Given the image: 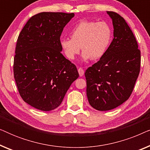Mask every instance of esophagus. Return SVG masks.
Masks as SVG:
<instances>
[{
  "instance_id": "esophagus-1",
  "label": "esophagus",
  "mask_w": 150,
  "mask_h": 150,
  "mask_svg": "<svg viewBox=\"0 0 150 150\" xmlns=\"http://www.w3.org/2000/svg\"><path fill=\"white\" fill-rule=\"evenodd\" d=\"M78 71H79V75L80 76H83L84 75V74H85V71H84V69L83 68H81V67H79V69H78Z\"/></svg>"
}]
</instances>
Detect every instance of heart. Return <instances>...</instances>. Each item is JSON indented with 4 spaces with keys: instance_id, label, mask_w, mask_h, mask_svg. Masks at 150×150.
<instances>
[{
    "instance_id": "heart-1",
    "label": "heart",
    "mask_w": 150,
    "mask_h": 150,
    "mask_svg": "<svg viewBox=\"0 0 150 150\" xmlns=\"http://www.w3.org/2000/svg\"><path fill=\"white\" fill-rule=\"evenodd\" d=\"M71 39L61 38L59 44L67 59L73 60L80 50L84 61L97 60L103 57L112 39V30L105 22L83 20L69 33Z\"/></svg>"
}]
</instances>
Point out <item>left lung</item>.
Wrapping results in <instances>:
<instances>
[{
  "mask_svg": "<svg viewBox=\"0 0 150 150\" xmlns=\"http://www.w3.org/2000/svg\"><path fill=\"white\" fill-rule=\"evenodd\" d=\"M113 25V40L105 54L86 70L87 96L98 110H112L126 101L140 71L141 52L122 16L106 11Z\"/></svg>",
  "mask_w": 150,
  "mask_h": 150,
  "instance_id": "8db88e82",
  "label": "left lung"
}]
</instances>
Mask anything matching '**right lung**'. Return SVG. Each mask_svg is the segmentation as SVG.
I'll list each match as a JSON object with an SVG mask.
<instances>
[{"label":"right lung","mask_w":150,"mask_h":150,"mask_svg":"<svg viewBox=\"0 0 150 150\" xmlns=\"http://www.w3.org/2000/svg\"><path fill=\"white\" fill-rule=\"evenodd\" d=\"M74 13L42 12L30 18L18 36L13 74L26 103L50 111L62 102L79 76L76 65L61 54L59 40Z\"/></svg>","instance_id":"add662e5"}]
</instances>
